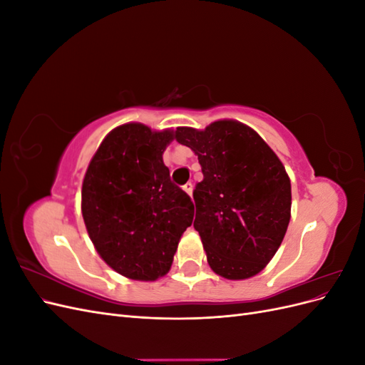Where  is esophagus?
<instances>
[{
	"mask_svg": "<svg viewBox=\"0 0 365 365\" xmlns=\"http://www.w3.org/2000/svg\"><path fill=\"white\" fill-rule=\"evenodd\" d=\"M182 189H184L185 193L192 195V192H193V184H192V182H185V184L182 185Z\"/></svg>",
	"mask_w": 365,
	"mask_h": 365,
	"instance_id": "1",
	"label": "esophagus"
}]
</instances>
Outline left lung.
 <instances>
[{"instance_id":"1","label":"left lung","mask_w":365,"mask_h":365,"mask_svg":"<svg viewBox=\"0 0 365 365\" xmlns=\"http://www.w3.org/2000/svg\"><path fill=\"white\" fill-rule=\"evenodd\" d=\"M175 140L202 168L193 227L210 268L230 280L252 277L279 250L291 219V181L282 161L257 132L233 120L205 130L176 128Z\"/></svg>"}]
</instances>
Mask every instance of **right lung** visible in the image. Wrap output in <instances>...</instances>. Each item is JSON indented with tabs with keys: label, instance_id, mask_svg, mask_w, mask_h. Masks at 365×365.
I'll return each instance as SVG.
<instances>
[{
	"label": "right lung",
	"instance_id": "obj_1",
	"mask_svg": "<svg viewBox=\"0 0 365 365\" xmlns=\"http://www.w3.org/2000/svg\"><path fill=\"white\" fill-rule=\"evenodd\" d=\"M173 132L128 123L109 132L83 178L82 215L101 257L118 274L155 280L170 269L193 202L170 180L163 152Z\"/></svg>",
	"mask_w": 365,
	"mask_h": 365
}]
</instances>
